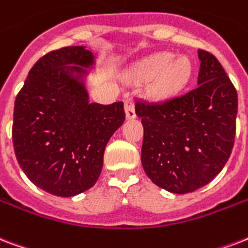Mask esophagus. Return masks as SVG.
I'll list each match as a JSON object with an SVG mask.
<instances>
[{
	"instance_id": "esophagus-1",
	"label": "esophagus",
	"mask_w": 248,
	"mask_h": 248,
	"mask_svg": "<svg viewBox=\"0 0 248 248\" xmlns=\"http://www.w3.org/2000/svg\"><path fill=\"white\" fill-rule=\"evenodd\" d=\"M124 111H126V118L127 120H132L135 118L137 114H135V104H134V97L132 94H126L124 97Z\"/></svg>"
}]
</instances>
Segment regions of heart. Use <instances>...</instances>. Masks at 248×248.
Returning <instances> with one entry per match:
<instances>
[{
  "label": "heart",
  "instance_id": "obj_1",
  "mask_svg": "<svg viewBox=\"0 0 248 248\" xmlns=\"http://www.w3.org/2000/svg\"><path fill=\"white\" fill-rule=\"evenodd\" d=\"M135 82H148V94L155 100L168 99L181 91L191 75V62L185 56L157 53L138 62L132 69Z\"/></svg>",
  "mask_w": 248,
  "mask_h": 248
}]
</instances>
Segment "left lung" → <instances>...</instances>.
<instances>
[{
	"instance_id": "left-lung-1",
	"label": "left lung",
	"mask_w": 248,
	"mask_h": 248,
	"mask_svg": "<svg viewBox=\"0 0 248 248\" xmlns=\"http://www.w3.org/2000/svg\"><path fill=\"white\" fill-rule=\"evenodd\" d=\"M198 57L194 90L165 103L135 105L144 127L143 169L173 194L211 182L229 160L235 138L237 91L216 57L200 49Z\"/></svg>"
}]
</instances>
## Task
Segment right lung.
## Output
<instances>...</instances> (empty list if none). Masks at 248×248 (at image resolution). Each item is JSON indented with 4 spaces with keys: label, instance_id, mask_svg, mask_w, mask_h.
Wrapping results in <instances>:
<instances>
[{
    "label": "right lung",
    "instance_id": "add662e5",
    "mask_svg": "<svg viewBox=\"0 0 248 248\" xmlns=\"http://www.w3.org/2000/svg\"><path fill=\"white\" fill-rule=\"evenodd\" d=\"M86 46L41 57L14 104L13 143L19 166L33 185L62 198L87 191L99 179L104 151L124 121V103H90Z\"/></svg>",
    "mask_w": 248,
    "mask_h": 248
}]
</instances>
